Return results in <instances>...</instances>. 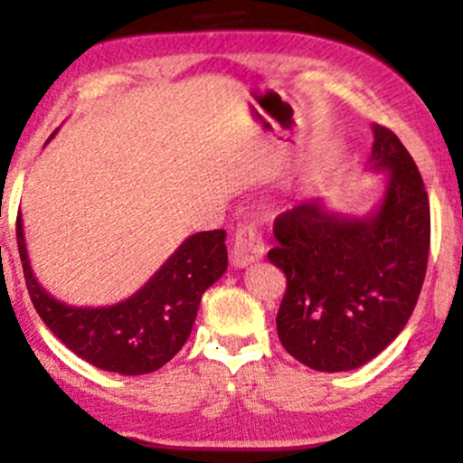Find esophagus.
<instances>
[{
  "label": "esophagus",
  "mask_w": 463,
  "mask_h": 463,
  "mask_svg": "<svg viewBox=\"0 0 463 463\" xmlns=\"http://www.w3.org/2000/svg\"><path fill=\"white\" fill-rule=\"evenodd\" d=\"M266 252V243H263L261 235L257 232L255 226H241L237 228L235 240H232L231 261L235 268H246L250 263L259 261Z\"/></svg>",
  "instance_id": "obj_1"
}]
</instances>
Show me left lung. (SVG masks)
I'll return each instance as SVG.
<instances>
[{"instance_id": "8db88e82", "label": "left lung", "mask_w": 463, "mask_h": 463, "mask_svg": "<svg viewBox=\"0 0 463 463\" xmlns=\"http://www.w3.org/2000/svg\"><path fill=\"white\" fill-rule=\"evenodd\" d=\"M372 169L387 171L380 204L363 217L309 200L274 222L268 259L288 279L277 332L289 355L317 372H352L404 329L424 283L430 208L413 157L373 125Z\"/></svg>"}]
</instances>
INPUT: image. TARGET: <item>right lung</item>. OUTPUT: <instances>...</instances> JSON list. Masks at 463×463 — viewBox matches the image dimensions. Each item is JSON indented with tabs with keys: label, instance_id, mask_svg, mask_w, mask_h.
<instances>
[{
	"label": "right lung",
	"instance_id": "right-lung-1",
	"mask_svg": "<svg viewBox=\"0 0 463 463\" xmlns=\"http://www.w3.org/2000/svg\"><path fill=\"white\" fill-rule=\"evenodd\" d=\"M54 136V134H52ZM226 231L195 232L162 263L149 281L108 307L59 301L37 281L17 217V246L33 306L70 352L103 372L142 375L165 367L189 338L202 294L226 272Z\"/></svg>",
	"mask_w": 463,
	"mask_h": 463
}]
</instances>
